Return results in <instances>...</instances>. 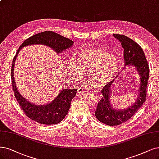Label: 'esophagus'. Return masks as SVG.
<instances>
[{
    "label": "esophagus",
    "mask_w": 159,
    "mask_h": 159,
    "mask_svg": "<svg viewBox=\"0 0 159 159\" xmlns=\"http://www.w3.org/2000/svg\"><path fill=\"white\" fill-rule=\"evenodd\" d=\"M86 92V90L84 89H83V88H81V87H80V88H79V89H78V93H79V94H83V93H85Z\"/></svg>",
    "instance_id": "esophagus-1"
}]
</instances>
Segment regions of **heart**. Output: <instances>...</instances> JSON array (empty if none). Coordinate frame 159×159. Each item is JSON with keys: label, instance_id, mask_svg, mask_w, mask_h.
I'll list each match as a JSON object with an SVG mask.
<instances>
[{"label": "heart", "instance_id": "obj_1", "mask_svg": "<svg viewBox=\"0 0 159 159\" xmlns=\"http://www.w3.org/2000/svg\"><path fill=\"white\" fill-rule=\"evenodd\" d=\"M119 67V58L114 54L96 48L81 50L76 60H70L68 69L72 77L80 79L86 74L91 86L102 89L112 80Z\"/></svg>", "mask_w": 159, "mask_h": 159}]
</instances>
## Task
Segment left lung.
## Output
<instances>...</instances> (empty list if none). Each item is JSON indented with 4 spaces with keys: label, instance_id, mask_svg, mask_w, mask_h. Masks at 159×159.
Returning <instances> with one entry per match:
<instances>
[{
    "label": "left lung",
    "instance_id": "8db88e82",
    "mask_svg": "<svg viewBox=\"0 0 159 159\" xmlns=\"http://www.w3.org/2000/svg\"><path fill=\"white\" fill-rule=\"evenodd\" d=\"M113 37L118 39L124 48L125 66L134 67L139 78L138 94L135 102L127 108L118 109L113 107L111 103V87L115 80L119 75L110 83L103 87L102 90V98L98 103L95 115L97 119L109 126H117L127 121L136 113L142 106L146 99V88L148 86L149 75V68L142 47L133 40L122 34H113Z\"/></svg>",
    "mask_w": 159,
    "mask_h": 159
}]
</instances>
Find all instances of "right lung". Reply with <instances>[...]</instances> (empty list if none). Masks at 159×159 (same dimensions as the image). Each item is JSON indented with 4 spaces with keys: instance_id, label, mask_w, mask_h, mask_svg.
Listing matches in <instances>:
<instances>
[{
    "instance_id": "obj_1",
    "label": "right lung",
    "mask_w": 159,
    "mask_h": 159,
    "mask_svg": "<svg viewBox=\"0 0 159 159\" xmlns=\"http://www.w3.org/2000/svg\"><path fill=\"white\" fill-rule=\"evenodd\" d=\"M74 42L52 31H44L33 35L23 42L14 57L11 65V78L15 97L25 115L33 120L43 125H55L60 122L68 113L72 99L77 92L76 89H62L52 101L44 105L34 104L26 99L17 89L14 80L15 61L23 47L41 44L50 47L57 54L73 46Z\"/></svg>"
}]
</instances>
